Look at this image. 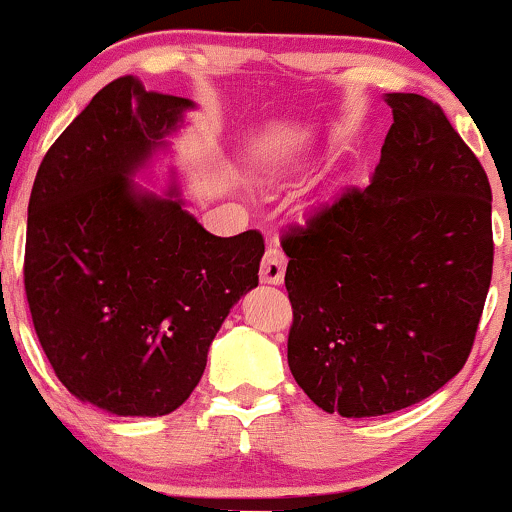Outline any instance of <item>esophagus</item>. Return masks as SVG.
I'll return each mask as SVG.
<instances>
[{"mask_svg":"<svg viewBox=\"0 0 512 512\" xmlns=\"http://www.w3.org/2000/svg\"><path fill=\"white\" fill-rule=\"evenodd\" d=\"M284 272H286V255L279 248H267L262 260V269H260V279L262 284H281L284 281Z\"/></svg>","mask_w":512,"mask_h":512,"instance_id":"obj_1","label":"esophagus"}]
</instances>
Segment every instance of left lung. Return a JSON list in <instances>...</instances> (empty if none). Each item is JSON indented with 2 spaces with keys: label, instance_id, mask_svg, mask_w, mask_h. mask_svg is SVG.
<instances>
[{
  "label": "left lung",
  "instance_id": "1",
  "mask_svg": "<svg viewBox=\"0 0 512 512\" xmlns=\"http://www.w3.org/2000/svg\"><path fill=\"white\" fill-rule=\"evenodd\" d=\"M368 187L289 228V368L320 409L383 416L431 397L472 351L491 284V185L443 108L387 93Z\"/></svg>",
  "mask_w": 512,
  "mask_h": 512
}]
</instances>
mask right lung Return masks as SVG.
<instances>
[{"label":"right lung","instance_id":"right-lung-1","mask_svg":"<svg viewBox=\"0 0 512 512\" xmlns=\"http://www.w3.org/2000/svg\"><path fill=\"white\" fill-rule=\"evenodd\" d=\"M187 98L134 76L103 86L57 137L28 202V308L60 383L117 416H163L192 395L216 332L260 281V231L219 238L132 175L180 127Z\"/></svg>","mask_w":512,"mask_h":512}]
</instances>
